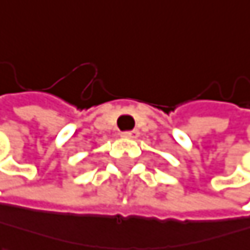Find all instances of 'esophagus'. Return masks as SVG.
Here are the masks:
<instances>
[{"label":"esophagus","mask_w":250,"mask_h":250,"mask_svg":"<svg viewBox=\"0 0 250 250\" xmlns=\"http://www.w3.org/2000/svg\"><path fill=\"white\" fill-rule=\"evenodd\" d=\"M139 135L138 130H129V132H124L123 133V138H126V139H136Z\"/></svg>","instance_id":"1"}]
</instances>
